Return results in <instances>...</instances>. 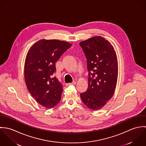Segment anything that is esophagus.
<instances>
[{"label":"esophagus","instance_id":"esophagus-1","mask_svg":"<svg viewBox=\"0 0 146 146\" xmlns=\"http://www.w3.org/2000/svg\"><path fill=\"white\" fill-rule=\"evenodd\" d=\"M76 83V82L75 81H74L73 82H72L71 83L66 84V86H68V85H75Z\"/></svg>","mask_w":146,"mask_h":146}]
</instances>
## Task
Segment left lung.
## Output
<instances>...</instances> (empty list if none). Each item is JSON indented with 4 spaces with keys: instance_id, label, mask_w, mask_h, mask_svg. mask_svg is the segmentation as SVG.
Listing matches in <instances>:
<instances>
[{
    "instance_id": "left-lung-1",
    "label": "left lung",
    "mask_w": 146,
    "mask_h": 146,
    "mask_svg": "<svg viewBox=\"0 0 146 146\" xmlns=\"http://www.w3.org/2000/svg\"><path fill=\"white\" fill-rule=\"evenodd\" d=\"M86 58L88 87L82 100L92 110L101 109L113 96L118 74L116 52L110 42L95 36L80 42Z\"/></svg>"
}]
</instances>
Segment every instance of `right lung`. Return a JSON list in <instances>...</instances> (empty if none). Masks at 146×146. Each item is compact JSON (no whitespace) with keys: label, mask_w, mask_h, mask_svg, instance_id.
<instances>
[{"label":"right lung","mask_w":146,"mask_h":146,"mask_svg":"<svg viewBox=\"0 0 146 146\" xmlns=\"http://www.w3.org/2000/svg\"><path fill=\"white\" fill-rule=\"evenodd\" d=\"M71 45L66 42L42 39L35 42L27 54L24 69L26 86L36 102L47 108L61 100L62 84L53 74L56 62Z\"/></svg>","instance_id":"right-lung-1"}]
</instances>
